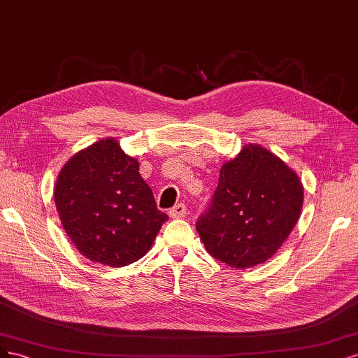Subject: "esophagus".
<instances>
[{
    "label": "esophagus",
    "mask_w": 358,
    "mask_h": 358,
    "mask_svg": "<svg viewBox=\"0 0 358 358\" xmlns=\"http://www.w3.org/2000/svg\"><path fill=\"white\" fill-rule=\"evenodd\" d=\"M169 215L172 218H184L187 215V206L184 203H177L174 208L169 211Z\"/></svg>",
    "instance_id": "esophagus-1"
}]
</instances>
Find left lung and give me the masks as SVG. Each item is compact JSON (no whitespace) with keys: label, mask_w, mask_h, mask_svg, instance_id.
Returning a JSON list of instances; mask_svg holds the SVG:
<instances>
[{"label":"left lung","mask_w":358,"mask_h":358,"mask_svg":"<svg viewBox=\"0 0 358 358\" xmlns=\"http://www.w3.org/2000/svg\"><path fill=\"white\" fill-rule=\"evenodd\" d=\"M303 205V186L285 162L247 144L220 169L211 205L196 223L206 251L234 269L271 259L292 234Z\"/></svg>","instance_id":"obj_1"}]
</instances>
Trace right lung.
<instances>
[{
  "mask_svg": "<svg viewBox=\"0 0 358 358\" xmlns=\"http://www.w3.org/2000/svg\"><path fill=\"white\" fill-rule=\"evenodd\" d=\"M55 203L80 255L111 268L145 256L168 220L140 176L138 160L124 155L114 138L68 160L56 180Z\"/></svg>",
  "mask_w": 358,
  "mask_h": 358,
  "instance_id": "right-lung-1",
  "label": "right lung"
}]
</instances>
